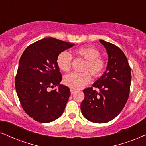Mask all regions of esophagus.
<instances>
[{
  "label": "esophagus",
  "mask_w": 146,
  "mask_h": 146,
  "mask_svg": "<svg viewBox=\"0 0 146 146\" xmlns=\"http://www.w3.org/2000/svg\"><path fill=\"white\" fill-rule=\"evenodd\" d=\"M70 90H71V94H74L75 92V90H73V89H72V88H71V89H70Z\"/></svg>",
  "instance_id": "esophagus-1"
}]
</instances>
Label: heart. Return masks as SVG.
<instances>
[{"instance_id":"b5f03b06","label":"heart","mask_w":146,"mask_h":146,"mask_svg":"<svg viewBox=\"0 0 146 146\" xmlns=\"http://www.w3.org/2000/svg\"><path fill=\"white\" fill-rule=\"evenodd\" d=\"M75 54L77 56L86 60L83 71H87L92 76L96 77L102 74L104 71L105 62L100 56L98 49L92 46H85L76 49ZM72 62V56L67 51H62L56 58V64L60 71L68 72L70 70ZM90 81V76L88 72L82 73H71L64 77V83L73 90H79Z\"/></svg>"}]
</instances>
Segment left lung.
Instances as JSON below:
<instances>
[{
	"instance_id": "left-lung-1",
	"label": "left lung",
	"mask_w": 146,
	"mask_h": 146,
	"mask_svg": "<svg viewBox=\"0 0 146 146\" xmlns=\"http://www.w3.org/2000/svg\"><path fill=\"white\" fill-rule=\"evenodd\" d=\"M108 54V63L103 75L92 86L84 90L81 110L88 121L105 123L122 111L129 95L131 72L123 52L109 42L100 40Z\"/></svg>"
}]
</instances>
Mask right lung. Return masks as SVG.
Masks as SVG:
<instances>
[{
  "label": "right lung",
  "mask_w": 146,
  "mask_h": 146,
  "mask_svg": "<svg viewBox=\"0 0 146 146\" xmlns=\"http://www.w3.org/2000/svg\"><path fill=\"white\" fill-rule=\"evenodd\" d=\"M74 45L46 38L31 44L22 54L15 89L24 111L35 121L50 123L63 113L71 92L67 86L60 84L62 75L56 58L60 52ZM54 86L58 89L47 91Z\"/></svg>",
  "instance_id": "1"
}]
</instances>
